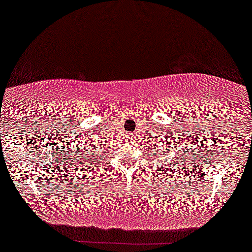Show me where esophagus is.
Segmentation results:
<instances>
[{"label": "esophagus", "instance_id": "obj_1", "mask_svg": "<svg viewBox=\"0 0 252 252\" xmlns=\"http://www.w3.org/2000/svg\"><path fill=\"white\" fill-rule=\"evenodd\" d=\"M129 141H132V139H131V138H129Z\"/></svg>", "mask_w": 252, "mask_h": 252}]
</instances>
